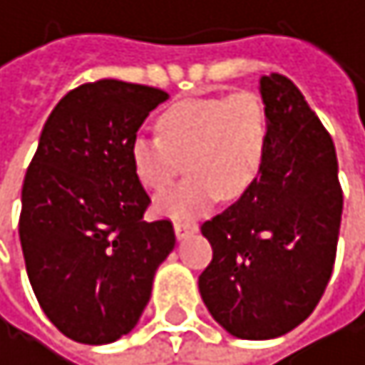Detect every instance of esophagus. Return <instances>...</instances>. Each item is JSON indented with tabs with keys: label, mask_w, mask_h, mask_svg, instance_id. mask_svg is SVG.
Returning a JSON list of instances; mask_svg holds the SVG:
<instances>
[{
	"label": "esophagus",
	"mask_w": 365,
	"mask_h": 365,
	"mask_svg": "<svg viewBox=\"0 0 365 365\" xmlns=\"http://www.w3.org/2000/svg\"><path fill=\"white\" fill-rule=\"evenodd\" d=\"M192 232H197V223L195 221H186V219L175 221V234H177V238H186Z\"/></svg>",
	"instance_id": "esophagus-1"
}]
</instances>
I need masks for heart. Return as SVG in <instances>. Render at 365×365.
I'll return each mask as SVG.
<instances>
[{"mask_svg": "<svg viewBox=\"0 0 365 365\" xmlns=\"http://www.w3.org/2000/svg\"><path fill=\"white\" fill-rule=\"evenodd\" d=\"M160 135L138 133L129 158L146 190L166 188L186 160L188 177L158 197V212L192 219L234 201L258 179L269 144V115L254 91L210 93L173 103L158 118Z\"/></svg>", "mask_w": 365, "mask_h": 365, "instance_id": "b5f03b06", "label": "heart"}]
</instances>
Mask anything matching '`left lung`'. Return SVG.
<instances>
[{
	"instance_id": "8db88e82",
	"label": "left lung",
	"mask_w": 365,
	"mask_h": 365,
	"mask_svg": "<svg viewBox=\"0 0 365 365\" xmlns=\"http://www.w3.org/2000/svg\"><path fill=\"white\" fill-rule=\"evenodd\" d=\"M269 115L262 170L241 199L201 225L212 260L201 298L241 339H272L313 313L331 280L344 195L335 144L282 74L260 78Z\"/></svg>"
}]
</instances>
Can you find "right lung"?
Listing matches in <instances>:
<instances>
[{
	"instance_id": "right-lung-1",
	"label": "right lung",
	"mask_w": 365,
	"mask_h": 365,
	"mask_svg": "<svg viewBox=\"0 0 365 365\" xmlns=\"http://www.w3.org/2000/svg\"><path fill=\"white\" fill-rule=\"evenodd\" d=\"M166 98L164 89L113 78L67 91L26 170V272L48 319L74 341L127 335L175 247L170 219L144 221L150 197L129 158L142 122Z\"/></svg>"
}]
</instances>
